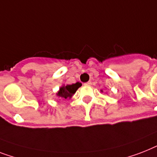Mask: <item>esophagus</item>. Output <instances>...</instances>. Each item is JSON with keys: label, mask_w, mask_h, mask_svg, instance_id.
I'll use <instances>...</instances> for the list:
<instances>
[{"label": "esophagus", "mask_w": 157, "mask_h": 157, "mask_svg": "<svg viewBox=\"0 0 157 157\" xmlns=\"http://www.w3.org/2000/svg\"><path fill=\"white\" fill-rule=\"evenodd\" d=\"M84 85H85V86H90V85H92V82H91V81H88V82L85 83Z\"/></svg>", "instance_id": "1"}]
</instances>
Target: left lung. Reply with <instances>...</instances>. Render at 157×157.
<instances>
[{
  "instance_id": "left-lung-1",
  "label": "left lung",
  "mask_w": 157,
  "mask_h": 157,
  "mask_svg": "<svg viewBox=\"0 0 157 157\" xmlns=\"http://www.w3.org/2000/svg\"><path fill=\"white\" fill-rule=\"evenodd\" d=\"M101 92H103V90H101Z\"/></svg>"
}]
</instances>
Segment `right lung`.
<instances>
[{
    "mask_svg": "<svg viewBox=\"0 0 157 157\" xmlns=\"http://www.w3.org/2000/svg\"><path fill=\"white\" fill-rule=\"evenodd\" d=\"M81 84L76 82V84L72 85H63L59 88V90L56 94L58 99H70L74 95V94L78 90V88L81 87Z\"/></svg>",
    "mask_w": 157,
    "mask_h": 157,
    "instance_id": "add662e5",
    "label": "right lung"
}]
</instances>
